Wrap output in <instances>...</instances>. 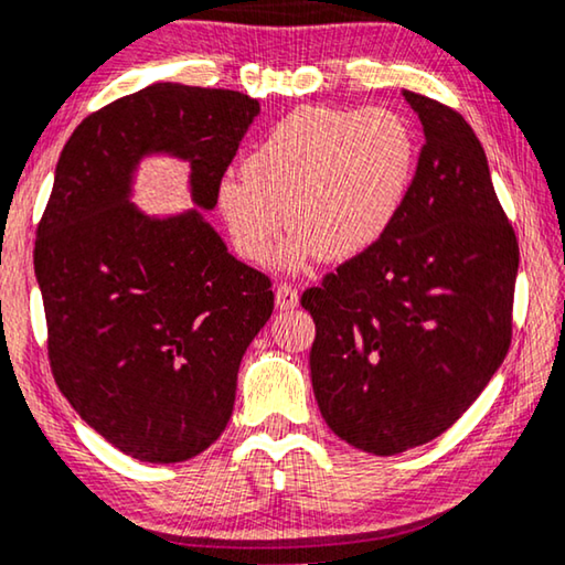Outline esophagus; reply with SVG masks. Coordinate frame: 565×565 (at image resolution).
Masks as SVG:
<instances>
[{
	"label": "esophagus",
	"instance_id": "34e87169",
	"mask_svg": "<svg viewBox=\"0 0 565 565\" xmlns=\"http://www.w3.org/2000/svg\"><path fill=\"white\" fill-rule=\"evenodd\" d=\"M299 305V291L291 284L276 286V307L279 309H294Z\"/></svg>",
	"mask_w": 565,
	"mask_h": 565
}]
</instances>
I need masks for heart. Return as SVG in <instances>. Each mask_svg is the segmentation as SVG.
Segmentation results:
<instances>
[{"label": "heart", "mask_w": 565, "mask_h": 565, "mask_svg": "<svg viewBox=\"0 0 565 565\" xmlns=\"http://www.w3.org/2000/svg\"><path fill=\"white\" fill-rule=\"evenodd\" d=\"M418 134L391 108L305 106L274 126L217 184V210L238 254L271 260L284 223V256L348 260L388 233L418 170Z\"/></svg>", "instance_id": "b5f03b06"}]
</instances>
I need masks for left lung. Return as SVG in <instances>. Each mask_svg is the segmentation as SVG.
<instances>
[{
  "label": "left lung",
  "instance_id": "1",
  "mask_svg": "<svg viewBox=\"0 0 565 565\" xmlns=\"http://www.w3.org/2000/svg\"><path fill=\"white\" fill-rule=\"evenodd\" d=\"M424 124L395 223L301 294L309 367L342 441L393 457L441 436L498 373L512 342L518 235L465 116L403 90Z\"/></svg>",
  "mask_w": 565,
  "mask_h": 565
}]
</instances>
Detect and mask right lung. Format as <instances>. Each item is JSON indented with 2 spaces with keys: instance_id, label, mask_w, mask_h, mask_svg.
I'll return each instance as SVG.
<instances>
[{
  "instance_id": "1",
  "label": "right lung",
  "mask_w": 565,
  "mask_h": 565,
  "mask_svg": "<svg viewBox=\"0 0 565 565\" xmlns=\"http://www.w3.org/2000/svg\"><path fill=\"white\" fill-rule=\"evenodd\" d=\"M256 114L238 90L154 83L86 116L57 159L35 238L50 370L131 459H192L225 431L274 291L200 213L141 215L126 200L129 174L149 151H172L192 162L198 205L215 207Z\"/></svg>"
}]
</instances>
